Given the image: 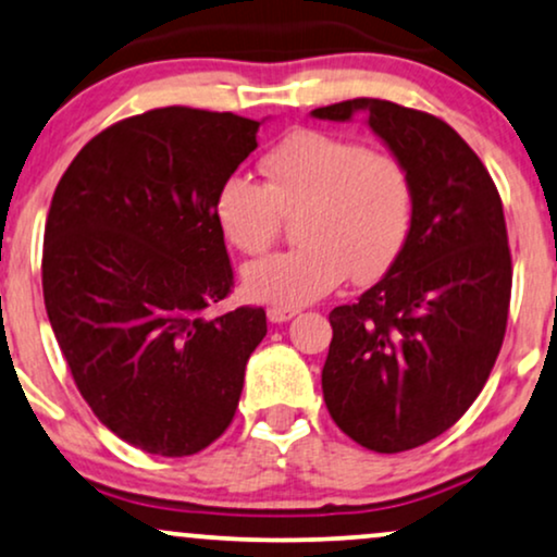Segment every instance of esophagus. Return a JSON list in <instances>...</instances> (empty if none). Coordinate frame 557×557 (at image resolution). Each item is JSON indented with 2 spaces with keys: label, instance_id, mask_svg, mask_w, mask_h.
I'll return each mask as SVG.
<instances>
[{
  "label": "esophagus",
  "instance_id": "34e87169",
  "mask_svg": "<svg viewBox=\"0 0 557 557\" xmlns=\"http://www.w3.org/2000/svg\"><path fill=\"white\" fill-rule=\"evenodd\" d=\"M267 317H270L272 324H283V321H290L293 317H298V308H283V306H272L270 311H267Z\"/></svg>",
  "mask_w": 557,
  "mask_h": 557
}]
</instances>
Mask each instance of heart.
I'll return each mask as SVG.
<instances>
[{"instance_id":"heart-1","label":"heart","mask_w":557,"mask_h":557,"mask_svg":"<svg viewBox=\"0 0 557 557\" xmlns=\"http://www.w3.org/2000/svg\"><path fill=\"white\" fill-rule=\"evenodd\" d=\"M257 181L227 176L214 194V223L231 246L264 253L283 218H296L298 249L240 272L259 304L300 308L352 274L368 283L399 259L414 220L410 171L388 152L319 129H296L261 158Z\"/></svg>"}]
</instances>
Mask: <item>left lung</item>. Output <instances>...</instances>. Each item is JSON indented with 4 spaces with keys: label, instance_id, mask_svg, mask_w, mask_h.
Segmentation results:
<instances>
[{
    "label": "left lung",
    "instance_id": "obj_1",
    "mask_svg": "<svg viewBox=\"0 0 557 557\" xmlns=\"http://www.w3.org/2000/svg\"><path fill=\"white\" fill-rule=\"evenodd\" d=\"M355 113L410 171L414 220L384 277L330 313L321 388L339 431L397 454L448 431L485 386L506 334L511 251L491 173L451 126L379 98L311 116Z\"/></svg>",
    "mask_w": 557,
    "mask_h": 557
}]
</instances>
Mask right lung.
I'll list each match as a JSON object with an SVG mask.
<instances>
[{"label": "right lung", "instance_id": "obj_1", "mask_svg": "<svg viewBox=\"0 0 557 557\" xmlns=\"http://www.w3.org/2000/svg\"><path fill=\"white\" fill-rule=\"evenodd\" d=\"M261 122L169 106L87 143L53 191L44 300L90 410L126 444L189 457L225 433L264 308L207 317L233 285L220 184Z\"/></svg>", "mask_w": 557, "mask_h": 557}]
</instances>
